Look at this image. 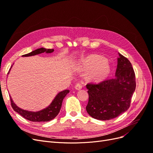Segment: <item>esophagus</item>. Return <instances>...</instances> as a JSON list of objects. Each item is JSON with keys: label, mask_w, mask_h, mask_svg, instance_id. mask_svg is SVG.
Masks as SVG:
<instances>
[{"label": "esophagus", "mask_w": 153, "mask_h": 153, "mask_svg": "<svg viewBox=\"0 0 153 153\" xmlns=\"http://www.w3.org/2000/svg\"><path fill=\"white\" fill-rule=\"evenodd\" d=\"M75 88L76 90L81 89L82 88V84H81V83H77V84L75 86Z\"/></svg>", "instance_id": "esophagus-1"}]
</instances>
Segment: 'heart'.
Masks as SVG:
<instances>
[{"instance_id": "1", "label": "heart", "mask_w": 153, "mask_h": 153, "mask_svg": "<svg viewBox=\"0 0 153 153\" xmlns=\"http://www.w3.org/2000/svg\"><path fill=\"white\" fill-rule=\"evenodd\" d=\"M80 66L82 68L91 69V75L94 78L104 77L110 71L108 62L102 57L96 55H91L84 59L82 61Z\"/></svg>"}]
</instances>
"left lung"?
Here are the masks:
<instances>
[{"label": "left lung", "instance_id": "obj_1", "mask_svg": "<svg viewBox=\"0 0 153 153\" xmlns=\"http://www.w3.org/2000/svg\"><path fill=\"white\" fill-rule=\"evenodd\" d=\"M115 75L100 83L86 85L89 101L86 110L92 117L106 121L129 108L136 88L135 75L129 60L119 53Z\"/></svg>", "mask_w": 153, "mask_h": 153}]
</instances>
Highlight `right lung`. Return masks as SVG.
<instances>
[{
    "mask_svg": "<svg viewBox=\"0 0 153 153\" xmlns=\"http://www.w3.org/2000/svg\"><path fill=\"white\" fill-rule=\"evenodd\" d=\"M53 51V49H47L44 48H41L32 51V52L27 54L23 55L22 57L32 56V55H36L44 52H46L47 53H52ZM10 71H9V72H10ZM69 92V90H64L63 91L59 92L57 95L55 96L54 100L52 101V102L50 103V105L48 106H47V108H45L43 110L38 111V112H31V111L23 110L19 108L13 102L11 96L10 101L13 109L15 110L16 112L22 115L24 118L32 122H47L52 120L58 115L62 106V101L64 98V97H65Z\"/></svg>",
    "mask_w": 153,
    "mask_h": 153,
    "instance_id": "right-lung-1",
    "label": "right lung"
}]
</instances>
